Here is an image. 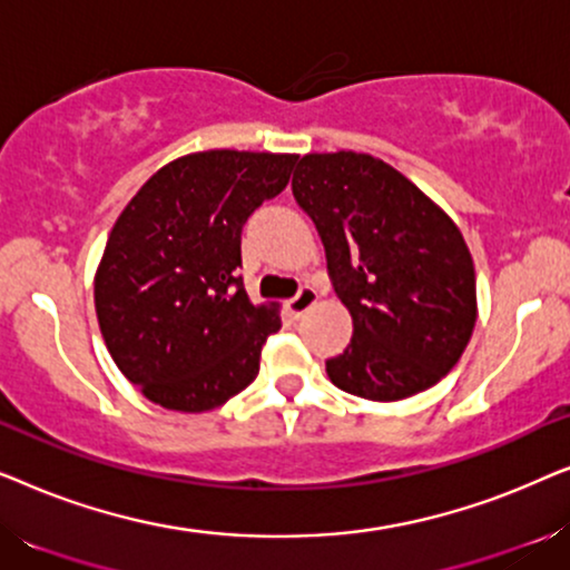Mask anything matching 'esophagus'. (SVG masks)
<instances>
[{
	"instance_id": "obj_1",
	"label": "esophagus",
	"mask_w": 570,
	"mask_h": 570,
	"mask_svg": "<svg viewBox=\"0 0 570 570\" xmlns=\"http://www.w3.org/2000/svg\"><path fill=\"white\" fill-rule=\"evenodd\" d=\"M316 301H318V293L314 291V287L303 285L301 291L295 293V298H291V301L285 303V308H287V314H291V318H301L311 306H314Z\"/></svg>"
}]
</instances>
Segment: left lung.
I'll return each mask as SVG.
<instances>
[{
	"instance_id": "obj_1",
	"label": "left lung",
	"mask_w": 570,
	"mask_h": 570,
	"mask_svg": "<svg viewBox=\"0 0 570 570\" xmlns=\"http://www.w3.org/2000/svg\"><path fill=\"white\" fill-rule=\"evenodd\" d=\"M293 197L314 220L334 293L353 316L332 384L373 402L425 392L462 357L478 318L474 264L443 209L365 153L303 155Z\"/></svg>"
}]
</instances>
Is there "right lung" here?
Listing matches in <instances>:
<instances>
[{
    "label": "right lung",
    "mask_w": 570,
    "mask_h": 570,
    "mask_svg": "<svg viewBox=\"0 0 570 570\" xmlns=\"http://www.w3.org/2000/svg\"><path fill=\"white\" fill-rule=\"evenodd\" d=\"M295 155L207 150L163 166L116 220L96 272L108 353L147 400L220 407L259 373L277 306L244 291L240 230L291 181Z\"/></svg>",
    "instance_id": "1"
}]
</instances>
